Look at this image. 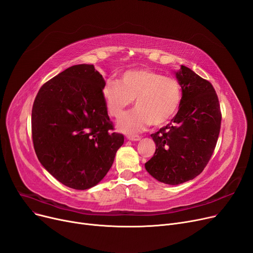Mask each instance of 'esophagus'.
<instances>
[{"mask_svg": "<svg viewBox=\"0 0 253 253\" xmlns=\"http://www.w3.org/2000/svg\"><path fill=\"white\" fill-rule=\"evenodd\" d=\"M127 138L129 140H134V141H137L140 139V136L139 135H127Z\"/></svg>", "mask_w": 253, "mask_h": 253, "instance_id": "obj_1", "label": "esophagus"}]
</instances>
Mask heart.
Instances as JSON below:
<instances>
[{
    "mask_svg": "<svg viewBox=\"0 0 253 253\" xmlns=\"http://www.w3.org/2000/svg\"><path fill=\"white\" fill-rule=\"evenodd\" d=\"M102 96L112 117L119 118L135 99L136 108L121 117L118 128L125 133L145 130L149 125L167 124L182 102L180 82L148 68L124 72L121 81H107Z\"/></svg>",
    "mask_w": 253,
    "mask_h": 253,
    "instance_id": "b5f03b06",
    "label": "heart"
}]
</instances>
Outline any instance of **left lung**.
Here are the masks:
<instances>
[{
    "label": "left lung",
    "mask_w": 253,
    "mask_h": 253,
    "mask_svg": "<svg viewBox=\"0 0 253 253\" xmlns=\"http://www.w3.org/2000/svg\"><path fill=\"white\" fill-rule=\"evenodd\" d=\"M182 86L179 111L167 126L151 134L156 144L146 162L156 180L178 185L199 175L210 161L220 132V104L212 84L188 67L175 73Z\"/></svg>",
    "instance_id": "left-lung-1"
}]
</instances>
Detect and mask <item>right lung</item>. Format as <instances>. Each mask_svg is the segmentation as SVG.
Masks as SVG:
<instances>
[{
  "label": "right lung",
  "mask_w": 253,
  "mask_h": 253,
  "mask_svg": "<svg viewBox=\"0 0 253 253\" xmlns=\"http://www.w3.org/2000/svg\"><path fill=\"white\" fill-rule=\"evenodd\" d=\"M94 65H74L43 84L32 108V138L44 169L62 184L84 190L112 168L124 135L114 132Z\"/></svg>",
  "instance_id": "1"
}]
</instances>
